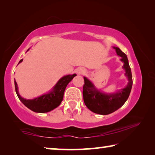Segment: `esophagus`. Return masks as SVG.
<instances>
[{"mask_svg":"<svg viewBox=\"0 0 155 155\" xmlns=\"http://www.w3.org/2000/svg\"><path fill=\"white\" fill-rule=\"evenodd\" d=\"M84 72H85V70L83 68H79L77 70V73L78 74H82Z\"/></svg>","mask_w":155,"mask_h":155,"instance_id":"1","label":"esophagus"}]
</instances>
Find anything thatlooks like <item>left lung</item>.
Wrapping results in <instances>:
<instances>
[{
    "instance_id": "1",
    "label": "left lung",
    "mask_w": 155,
    "mask_h": 155,
    "mask_svg": "<svg viewBox=\"0 0 155 155\" xmlns=\"http://www.w3.org/2000/svg\"><path fill=\"white\" fill-rule=\"evenodd\" d=\"M117 54L121 57L123 62L122 68L125 70V76L128 79L127 86L115 93L107 94L97 89L93 83L87 77H84L85 84L83 85V101L87 108L95 114L108 115L123 106L130 95L133 85L131 69L128 64L127 54L118 47L114 46Z\"/></svg>"
}]
</instances>
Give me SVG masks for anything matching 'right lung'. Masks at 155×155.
I'll use <instances>...</instances> for the list:
<instances>
[{"mask_svg":"<svg viewBox=\"0 0 155 155\" xmlns=\"http://www.w3.org/2000/svg\"><path fill=\"white\" fill-rule=\"evenodd\" d=\"M28 51L29 49L27 50V51ZM22 61L23 59H21L18 64ZM75 76H77V74H68L61 77L49 92L33 99H25L22 98L18 91L16 81H14L15 92L20 101L31 111L36 113L49 112L59 106L63 101L64 91L68 84L73 79Z\"/></svg>","mask_w":155,"mask_h":155,"instance_id":"obj_1","label":"right lung"}]
</instances>
